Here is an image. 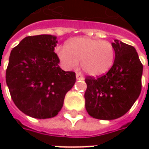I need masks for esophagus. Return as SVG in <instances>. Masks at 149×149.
Instances as JSON below:
<instances>
[{"instance_id": "1", "label": "esophagus", "mask_w": 149, "mask_h": 149, "mask_svg": "<svg viewBox=\"0 0 149 149\" xmlns=\"http://www.w3.org/2000/svg\"><path fill=\"white\" fill-rule=\"evenodd\" d=\"M76 79H84V77L80 73H76Z\"/></svg>"}]
</instances>
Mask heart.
<instances>
[{"mask_svg": "<svg viewBox=\"0 0 149 149\" xmlns=\"http://www.w3.org/2000/svg\"><path fill=\"white\" fill-rule=\"evenodd\" d=\"M58 57L66 70H73L80 65L86 74L101 76L112 68L115 57L110 42L90 37H75L67 41L58 51Z\"/></svg>", "mask_w": 149, "mask_h": 149, "instance_id": "heart-1", "label": "heart"}]
</instances>
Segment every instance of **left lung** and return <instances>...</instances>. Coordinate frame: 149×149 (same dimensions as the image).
Here are the masks:
<instances>
[{"instance_id": "obj_1", "label": "left lung", "mask_w": 149, "mask_h": 149, "mask_svg": "<svg viewBox=\"0 0 149 149\" xmlns=\"http://www.w3.org/2000/svg\"><path fill=\"white\" fill-rule=\"evenodd\" d=\"M115 59L104 75L87 77L85 108L94 118L112 120L124 115L141 93L143 65L134 46L114 40Z\"/></svg>"}]
</instances>
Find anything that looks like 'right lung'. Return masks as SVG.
<instances>
[{
	"mask_svg": "<svg viewBox=\"0 0 149 149\" xmlns=\"http://www.w3.org/2000/svg\"><path fill=\"white\" fill-rule=\"evenodd\" d=\"M56 39L51 35L27 36L10 54L6 84L15 104L30 117L56 116L75 83V73L59 66Z\"/></svg>",
	"mask_w": 149,
	"mask_h": 149,
	"instance_id": "right-lung-1",
	"label": "right lung"
}]
</instances>
